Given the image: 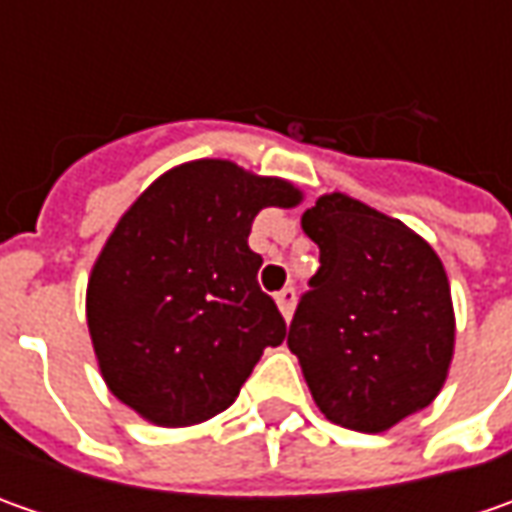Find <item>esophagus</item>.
<instances>
[{
    "label": "esophagus",
    "mask_w": 512,
    "mask_h": 512,
    "mask_svg": "<svg viewBox=\"0 0 512 512\" xmlns=\"http://www.w3.org/2000/svg\"><path fill=\"white\" fill-rule=\"evenodd\" d=\"M276 305L282 310V316L290 319V316H293V307H296V290H293V287L279 290V293H276Z\"/></svg>",
    "instance_id": "34e87169"
}]
</instances>
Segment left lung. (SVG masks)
<instances>
[{"instance_id":"8db88e82","label":"left lung","mask_w":512,"mask_h":512,"mask_svg":"<svg viewBox=\"0 0 512 512\" xmlns=\"http://www.w3.org/2000/svg\"><path fill=\"white\" fill-rule=\"evenodd\" d=\"M302 230L322 267L287 347L333 424L384 433L442 390L456 316L442 259L419 233L344 193L319 196Z\"/></svg>"}]
</instances>
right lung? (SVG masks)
<instances>
[{"instance_id":"right-lung-1","label":"right lung","mask_w":512,"mask_h":512,"mask_svg":"<svg viewBox=\"0 0 512 512\" xmlns=\"http://www.w3.org/2000/svg\"><path fill=\"white\" fill-rule=\"evenodd\" d=\"M302 193L227 159L162 173L128 207L88 282V330L110 393L159 427L213 419L236 402L285 319L247 247L262 207Z\"/></svg>"}]
</instances>
